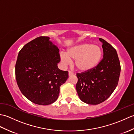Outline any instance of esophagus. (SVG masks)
<instances>
[{
  "label": "esophagus",
  "instance_id": "obj_1",
  "mask_svg": "<svg viewBox=\"0 0 134 134\" xmlns=\"http://www.w3.org/2000/svg\"><path fill=\"white\" fill-rule=\"evenodd\" d=\"M73 75H74V73L72 71H69V76H72Z\"/></svg>",
  "mask_w": 134,
  "mask_h": 134
}]
</instances>
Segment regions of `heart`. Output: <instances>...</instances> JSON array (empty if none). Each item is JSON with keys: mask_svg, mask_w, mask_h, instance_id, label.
I'll list each match as a JSON object with an SVG mask.
<instances>
[{"mask_svg": "<svg viewBox=\"0 0 134 134\" xmlns=\"http://www.w3.org/2000/svg\"><path fill=\"white\" fill-rule=\"evenodd\" d=\"M102 56V51L98 45L83 43L69 48L66 53H60V58L65 65H69L71 60H75L76 70L86 72L94 69L100 62Z\"/></svg>", "mask_w": 134, "mask_h": 134, "instance_id": "b5f03b06", "label": "heart"}]
</instances>
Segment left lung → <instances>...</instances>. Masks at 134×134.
Wrapping results in <instances>:
<instances>
[{"label": "left lung", "mask_w": 134, "mask_h": 134, "mask_svg": "<svg viewBox=\"0 0 134 134\" xmlns=\"http://www.w3.org/2000/svg\"><path fill=\"white\" fill-rule=\"evenodd\" d=\"M103 48V59L93 70L77 73L76 90L79 98L85 103L97 105L110 97L118 86L120 64L116 49L99 38Z\"/></svg>", "instance_id": "left-lung-1"}]
</instances>
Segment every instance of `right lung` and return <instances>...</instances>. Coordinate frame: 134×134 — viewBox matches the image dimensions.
<instances>
[{
    "instance_id": "add662e5",
    "label": "right lung",
    "mask_w": 134,
    "mask_h": 134,
    "mask_svg": "<svg viewBox=\"0 0 134 134\" xmlns=\"http://www.w3.org/2000/svg\"><path fill=\"white\" fill-rule=\"evenodd\" d=\"M49 39L41 36L25 45L15 64L19 90L29 100L41 105L56 101L60 87L69 78V72L58 69L59 49Z\"/></svg>"
}]
</instances>
